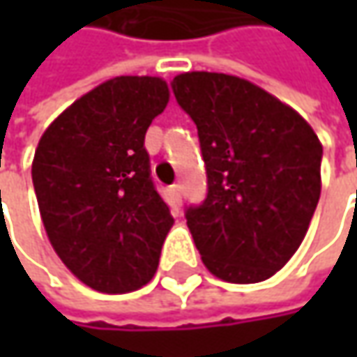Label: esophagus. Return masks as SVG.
Here are the masks:
<instances>
[{
    "instance_id": "1",
    "label": "esophagus",
    "mask_w": 357,
    "mask_h": 357,
    "mask_svg": "<svg viewBox=\"0 0 357 357\" xmlns=\"http://www.w3.org/2000/svg\"><path fill=\"white\" fill-rule=\"evenodd\" d=\"M171 197H172V202H174L176 206H181V202H183V186L172 185L171 186Z\"/></svg>"
}]
</instances>
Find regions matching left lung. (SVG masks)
<instances>
[{"label":"left lung","mask_w":357,"mask_h":357,"mask_svg":"<svg viewBox=\"0 0 357 357\" xmlns=\"http://www.w3.org/2000/svg\"><path fill=\"white\" fill-rule=\"evenodd\" d=\"M172 91L199 129L206 165V200L186 211L204 266L232 284L268 280L300 248L320 200L318 135L236 75L188 71Z\"/></svg>","instance_id":"8db88e82"}]
</instances>
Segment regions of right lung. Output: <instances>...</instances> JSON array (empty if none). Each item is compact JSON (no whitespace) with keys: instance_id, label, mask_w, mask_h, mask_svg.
<instances>
[{"instance_id":"add662e5","label":"right lung","mask_w":357,"mask_h":357,"mask_svg":"<svg viewBox=\"0 0 357 357\" xmlns=\"http://www.w3.org/2000/svg\"><path fill=\"white\" fill-rule=\"evenodd\" d=\"M165 79L113 77L41 135L31 162L53 250L97 292L127 294L155 276L174 218L149 169L144 132L169 103Z\"/></svg>"}]
</instances>
